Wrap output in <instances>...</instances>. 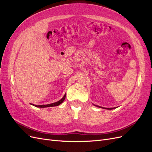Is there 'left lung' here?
I'll list each match as a JSON object with an SVG mask.
<instances>
[{"label": "left lung", "instance_id": "8db88e82", "mask_svg": "<svg viewBox=\"0 0 152 152\" xmlns=\"http://www.w3.org/2000/svg\"><path fill=\"white\" fill-rule=\"evenodd\" d=\"M96 107H99V108H105V109H107V110H112V109H114V108H116L115 107V108H103V107H100V106H97V105H95Z\"/></svg>", "mask_w": 152, "mask_h": 152}]
</instances>
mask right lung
Instances as JSON below:
<instances>
[{"label":"right lung","mask_w":152,"mask_h":152,"mask_svg":"<svg viewBox=\"0 0 152 152\" xmlns=\"http://www.w3.org/2000/svg\"><path fill=\"white\" fill-rule=\"evenodd\" d=\"M65 97H66V94L64 95L63 97L60 100L58 101V102L53 103H51V104H42V105H37V104H31L35 106V107H39V108H45V107H56V106L59 105V104H60L61 103H62L64 102V100H65Z\"/></svg>","instance_id":"right-lung-1"}]
</instances>
